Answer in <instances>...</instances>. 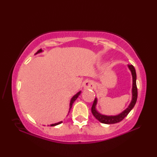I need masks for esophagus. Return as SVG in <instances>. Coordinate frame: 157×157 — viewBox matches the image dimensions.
Instances as JSON below:
<instances>
[{"label":"esophagus","instance_id":"1","mask_svg":"<svg viewBox=\"0 0 157 157\" xmlns=\"http://www.w3.org/2000/svg\"><path fill=\"white\" fill-rule=\"evenodd\" d=\"M96 87V83L91 80H86L83 83V88L85 89H93Z\"/></svg>","mask_w":157,"mask_h":157}]
</instances>
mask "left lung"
<instances>
[{"mask_svg": "<svg viewBox=\"0 0 157 157\" xmlns=\"http://www.w3.org/2000/svg\"><path fill=\"white\" fill-rule=\"evenodd\" d=\"M128 67L129 70L132 72V101H131L130 104L126 108L125 110H124L121 113L119 114L115 115V116H107L104 115L100 113L96 109V104H97V98H95L94 104L92 105L91 107V112L93 113L94 117L96 118L98 121H99L101 123L106 124H113L118 123L122 121L126 116L128 114V113L132 111V109L134 108V106L136 104V100H137V95H138V92H137V87H136V70L134 66L132 65H128Z\"/></svg>", "mask_w": 157, "mask_h": 157, "instance_id": "obj_1", "label": "left lung"}]
</instances>
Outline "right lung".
Listing matches in <instances>:
<instances>
[{"label":"right lung","instance_id":"right-lung-1","mask_svg":"<svg viewBox=\"0 0 157 157\" xmlns=\"http://www.w3.org/2000/svg\"><path fill=\"white\" fill-rule=\"evenodd\" d=\"M41 52H43V50L42 49H40V50H38L37 52H36V53H35V55H36V54H38V53H41ZM81 91H78V93H77L76 94H75V95L73 96V97L71 98V101H70V104H69V111H68V113H69V112H70V110L71 109V107H72V105H73V104H74V102L76 100V98L78 97V96L80 95L81 94ZM62 122L63 121H59V122H58V123H56V124H51V126H56V125H59V124H61Z\"/></svg>","mask_w":157,"mask_h":157}]
</instances>
